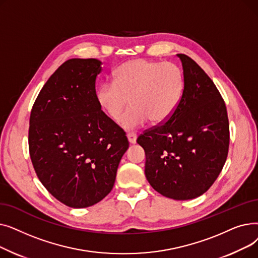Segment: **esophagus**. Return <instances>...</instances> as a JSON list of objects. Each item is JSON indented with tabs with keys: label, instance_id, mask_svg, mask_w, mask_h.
Instances as JSON below:
<instances>
[{
	"label": "esophagus",
	"instance_id": "1",
	"mask_svg": "<svg viewBox=\"0 0 258 258\" xmlns=\"http://www.w3.org/2000/svg\"><path fill=\"white\" fill-rule=\"evenodd\" d=\"M126 137H127V140H128V142H130L131 144H135V143H136V141H137V135H136V134L128 133V134L126 135Z\"/></svg>",
	"mask_w": 258,
	"mask_h": 258
}]
</instances>
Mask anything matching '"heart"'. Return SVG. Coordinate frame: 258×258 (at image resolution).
<instances>
[{
  "label": "heart",
  "mask_w": 258,
  "mask_h": 258,
  "mask_svg": "<svg viewBox=\"0 0 258 258\" xmlns=\"http://www.w3.org/2000/svg\"><path fill=\"white\" fill-rule=\"evenodd\" d=\"M114 84H103L96 91V101L114 121L131 131L150 119L163 123L177 110L184 92V75L172 62L133 59L119 66L113 73Z\"/></svg>",
  "instance_id": "b5f03b06"
}]
</instances>
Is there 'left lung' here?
Wrapping results in <instances>:
<instances>
[{
    "label": "left lung",
    "mask_w": 258,
    "mask_h": 258,
    "mask_svg": "<svg viewBox=\"0 0 258 258\" xmlns=\"http://www.w3.org/2000/svg\"><path fill=\"white\" fill-rule=\"evenodd\" d=\"M184 92L171 117L139 136L145 177L156 191L184 201L205 194L226 162L229 122L225 102L204 70L185 54Z\"/></svg>",
    "instance_id": "8db88e82"
}]
</instances>
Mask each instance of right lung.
<instances>
[{"label":"right lung","mask_w":258,"mask_h":258,"mask_svg":"<svg viewBox=\"0 0 258 258\" xmlns=\"http://www.w3.org/2000/svg\"><path fill=\"white\" fill-rule=\"evenodd\" d=\"M96 58L64 61L33 104L29 152L47 190L72 208H86L113 189L120 160L128 148L125 133L96 101Z\"/></svg>","instance_id":"obj_1"}]
</instances>
